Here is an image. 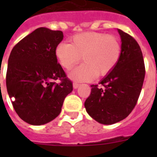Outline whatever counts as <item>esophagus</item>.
Wrapping results in <instances>:
<instances>
[{
    "label": "esophagus",
    "instance_id": "obj_1",
    "mask_svg": "<svg viewBox=\"0 0 157 157\" xmlns=\"http://www.w3.org/2000/svg\"><path fill=\"white\" fill-rule=\"evenodd\" d=\"M78 86H79V84H78V83L77 82L73 83V87H74V89H77Z\"/></svg>",
    "mask_w": 157,
    "mask_h": 157
}]
</instances>
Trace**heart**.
I'll return each mask as SVG.
<instances>
[{
    "mask_svg": "<svg viewBox=\"0 0 157 157\" xmlns=\"http://www.w3.org/2000/svg\"><path fill=\"white\" fill-rule=\"evenodd\" d=\"M70 42L58 44L55 56L66 70H71L82 56L84 63L70 74L77 81H89L97 75H105L114 68L120 57L121 45L113 35L86 32L74 35Z\"/></svg>",
    "mask_w": 157,
    "mask_h": 157,
    "instance_id": "b5f03b06",
    "label": "heart"
}]
</instances>
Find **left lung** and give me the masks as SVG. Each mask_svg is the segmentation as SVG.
Wrapping results in <instances>:
<instances>
[{
  "instance_id": "8db88e82",
  "label": "left lung",
  "mask_w": 157,
  "mask_h": 157,
  "mask_svg": "<svg viewBox=\"0 0 157 157\" xmlns=\"http://www.w3.org/2000/svg\"><path fill=\"white\" fill-rule=\"evenodd\" d=\"M121 53L114 68L98 85H91L85 108L91 117L110 125L124 120L135 107L145 75L143 56L134 37L118 29Z\"/></svg>"
}]
</instances>
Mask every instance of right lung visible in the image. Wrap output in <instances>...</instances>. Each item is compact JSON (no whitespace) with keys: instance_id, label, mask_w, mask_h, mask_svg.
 Masks as SVG:
<instances>
[{"instance_id":"obj_1","label":"right lung","mask_w":157,"mask_h":157,"mask_svg":"<svg viewBox=\"0 0 157 157\" xmlns=\"http://www.w3.org/2000/svg\"><path fill=\"white\" fill-rule=\"evenodd\" d=\"M63 32L40 27L16 44L8 58L6 86L12 105L23 121L43 125L61 112L63 101L73 90L55 56ZM59 79V83L55 82Z\"/></svg>"}]
</instances>
